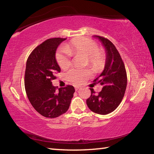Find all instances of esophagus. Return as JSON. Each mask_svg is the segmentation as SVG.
Wrapping results in <instances>:
<instances>
[{
  "label": "esophagus",
  "mask_w": 154,
  "mask_h": 154,
  "mask_svg": "<svg viewBox=\"0 0 154 154\" xmlns=\"http://www.w3.org/2000/svg\"><path fill=\"white\" fill-rule=\"evenodd\" d=\"M75 91H77L79 89V86H75Z\"/></svg>",
  "instance_id": "1"
}]
</instances>
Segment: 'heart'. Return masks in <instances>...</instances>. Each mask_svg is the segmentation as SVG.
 <instances>
[{
	"instance_id": "heart-1",
	"label": "heart",
	"mask_w": 154,
	"mask_h": 154,
	"mask_svg": "<svg viewBox=\"0 0 154 154\" xmlns=\"http://www.w3.org/2000/svg\"><path fill=\"white\" fill-rule=\"evenodd\" d=\"M71 54L86 56L88 64L95 71H100L105 65V55L98 50L97 43L89 38H74L66 45V48L59 49L56 54V60L61 69L65 70L71 66ZM91 76L92 73L87 69H72L67 74L69 80L75 84H80Z\"/></svg>"
}]
</instances>
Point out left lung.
<instances>
[{"label": "left lung", "mask_w": 154, "mask_h": 154, "mask_svg": "<svg viewBox=\"0 0 154 154\" xmlns=\"http://www.w3.org/2000/svg\"><path fill=\"white\" fill-rule=\"evenodd\" d=\"M102 43L105 49V68L101 74L94 80L103 85L101 92L96 94L90 88L91 96L86 103L91 111L100 115L113 112L119 106L123 98L127 85L126 69L118 49L107 38L94 36Z\"/></svg>", "instance_id": "obj_1"}]
</instances>
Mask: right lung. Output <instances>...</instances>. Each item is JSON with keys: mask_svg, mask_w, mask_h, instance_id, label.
<instances>
[{"mask_svg": "<svg viewBox=\"0 0 154 154\" xmlns=\"http://www.w3.org/2000/svg\"><path fill=\"white\" fill-rule=\"evenodd\" d=\"M66 38H53L44 41L34 49L26 66L24 83L28 100L38 113L48 118L66 113L73 97L72 85L56 90L52 85L55 75L60 72L56 52Z\"/></svg>", "mask_w": 154, "mask_h": 154, "instance_id": "1", "label": "right lung"}]
</instances>
